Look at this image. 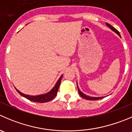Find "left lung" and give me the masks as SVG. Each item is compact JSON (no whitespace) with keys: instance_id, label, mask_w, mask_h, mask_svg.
<instances>
[{"instance_id":"1","label":"left lung","mask_w":132,"mask_h":132,"mask_svg":"<svg viewBox=\"0 0 132 132\" xmlns=\"http://www.w3.org/2000/svg\"><path fill=\"white\" fill-rule=\"evenodd\" d=\"M106 25H107V26H108V27H109V28H110V29H112V30H113V31H114V32H116V34H117V35H119V36H120V37H121V35H120L119 32L118 31H117V29H116V28H113V27L112 26V25H110V24H108V23H106ZM77 88H78V91H79V95H80L81 96V97H82V98H85V99H87V100H90V101H95V100H98V99H101V98H104V97H89V96H88V95H86L84 94V93H83L81 91H80V89H79V87H78V85H77Z\"/></svg>"}]
</instances>
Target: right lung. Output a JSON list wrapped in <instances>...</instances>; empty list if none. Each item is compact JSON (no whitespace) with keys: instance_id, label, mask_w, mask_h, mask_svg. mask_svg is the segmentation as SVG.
Wrapping results in <instances>:
<instances>
[{"instance_id":"right-lung-1","label":"right lung","mask_w":132,"mask_h":132,"mask_svg":"<svg viewBox=\"0 0 132 132\" xmlns=\"http://www.w3.org/2000/svg\"><path fill=\"white\" fill-rule=\"evenodd\" d=\"M62 75H61V77L59 78V79L58 80V81L57 82L56 84L55 85V86L52 88V89L51 91H50L48 93H45V94L43 95H26L24 93H21L20 92H19L18 89H16V90L17 91L18 93L22 95V97H25V98H28V100L31 101L33 102H37V103H47V102H49L50 101L53 100V98L56 97L57 94V92H58L59 88L60 86V84H61V79H62Z\"/></svg>"}]
</instances>
